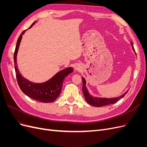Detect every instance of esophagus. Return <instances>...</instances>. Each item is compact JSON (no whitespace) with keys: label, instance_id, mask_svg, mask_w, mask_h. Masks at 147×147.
I'll return each mask as SVG.
<instances>
[{"label":"esophagus","instance_id":"1","mask_svg":"<svg viewBox=\"0 0 147 147\" xmlns=\"http://www.w3.org/2000/svg\"><path fill=\"white\" fill-rule=\"evenodd\" d=\"M81 67L79 65H76L75 67V70H80Z\"/></svg>","mask_w":147,"mask_h":147}]
</instances>
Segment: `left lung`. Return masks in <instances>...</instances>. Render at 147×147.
Masks as SVG:
<instances>
[{
	"instance_id": "obj_1",
	"label": "left lung",
	"mask_w": 147,
	"mask_h": 147,
	"mask_svg": "<svg viewBox=\"0 0 147 147\" xmlns=\"http://www.w3.org/2000/svg\"><path fill=\"white\" fill-rule=\"evenodd\" d=\"M131 45L132 47V48L133 51L135 52L134 47H133V44L132 42H131ZM82 81H83V88H82V90L83 92V95L85 97V99L86 102L89 104H90L92 106L97 107H102V106H105V105H108L110 104H113L115 103H116L117 102H118L119 99H122L123 97L125 96L128 91H127L126 92H124L123 94L121 96H118L117 97H113V98H103V97H94L91 96L90 92H88V89L86 86V80L84 79L83 77H82Z\"/></svg>"
}]
</instances>
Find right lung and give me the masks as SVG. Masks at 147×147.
Returning a JSON list of instances; mask_svg holds the SVG:
<instances>
[{
    "instance_id": "obj_1",
    "label": "right lung",
    "mask_w": 147,
    "mask_h": 147,
    "mask_svg": "<svg viewBox=\"0 0 147 147\" xmlns=\"http://www.w3.org/2000/svg\"><path fill=\"white\" fill-rule=\"evenodd\" d=\"M35 22L36 21L34 22L29 29L32 27ZM26 30H24L21 34L18 39L14 53L15 69L18 83V85L21 91L26 96L30 97L31 99L41 102H44V103L52 102L55 101L59 96L64 79L69 74L73 72V68L67 67L62 70L55 74L49 80L42 83L31 82L28 79L22 76L17 66L16 56L22 37L25 33Z\"/></svg>"
}]
</instances>
